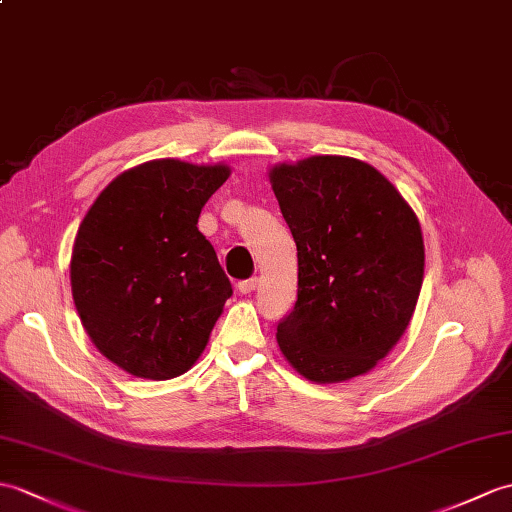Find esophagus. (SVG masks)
Masks as SVG:
<instances>
[{
    "label": "esophagus",
    "mask_w": 512,
    "mask_h": 512,
    "mask_svg": "<svg viewBox=\"0 0 512 512\" xmlns=\"http://www.w3.org/2000/svg\"><path fill=\"white\" fill-rule=\"evenodd\" d=\"M255 288H257V279H244L237 283V290H240L242 294H251Z\"/></svg>",
    "instance_id": "esophagus-1"
}]
</instances>
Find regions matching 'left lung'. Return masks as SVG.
Segmentation results:
<instances>
[{
	"mask_svg": "<svg viewBox=\"0 0 512 512\" xmlns=\"http://www.w3.org/2000/svg\"><path fill=\"white\" fill-rule=\"evenodd\" d=\"M270 183L299 257L296 303L277 325L281 353L316 384L368 373L417 307V216L384 174L351 157L275 165Z\"/></svg>",
	"mask_w": 512,
	"mask_h": 512,
	"instance_id": "1",
	"label": "left lung"
}]
</instances>
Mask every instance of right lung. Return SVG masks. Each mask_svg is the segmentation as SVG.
Returning <instances> with one entry per match:
<instances>
[{
  "label": "right lung",
  "mask_w": 512,
  "mask_h": 512,
  "mask_svg": "<svg viewBox=\"0 0 512 512\" xmlns=\"http://www.w3.org/2000/svg\"><path fill=\"white\" fill-rule=\"evenodd\" d=\"M227 165L157 159L126 170L95 198L71 251V294L106 360L144 379L194 366L233 294L200 209Z\"/></svg>",
  "instance_id": "right-lung-1"
}]
</instances>
